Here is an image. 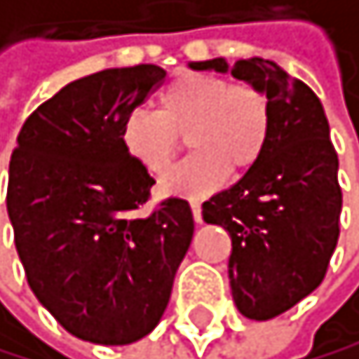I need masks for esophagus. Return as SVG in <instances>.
<instances>
[{
    "mask_svg": "<svg viewBox=\"0 0 359 359\" xmlns=\"http://www.w3.org/2000/svg\"><path fill=\"white\" fill-rule=\"evenodd\" d=\"M190 205H192V215H194V222H196V224H201V219H203V217H201V203H198L196 198H192V201H190Z\"/></svg>",
    "mask_w": 359,
    "mask_h": 359,
    "instance_id": "esophagus-1",
    "label": "esophagus"
}]
</instances>
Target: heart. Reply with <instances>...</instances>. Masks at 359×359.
Listing matches in <instances>:
<instances>
[{
  "instance_id": "heart-1",
  "label": "heart",
  "mask_w": 359,
  "mask_h": 359,
  "mask_svg": "<svg viewBox=\"0 0 359 359\" xmlns=\"http://www.w3.org/2000/svg\"><path fill=\"white\" fill-rule=\"evenodd\" d=\"M271 133L269 99L251 83L224 76L183 74L158 97V113H126L119 137L126 154L151 176H163L181 151L185 135L192 156L163 181V192L201 196L219 187L229 169L249 172Z\"/></svg>"
}]
</instances>
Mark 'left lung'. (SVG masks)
Here are the masks:
<instances>
[{"instance_id": "obj_1", "label": "left lung", "mask_w": 359, "mask_h": 359, "mask_svg": "<svg viewBox=\"0 0 359 359\" xmlns=\"http://www.w3.org/2000/svg\"><path fill=\"white\" fill-rule=\"evenodd\" d=\"M192 69L229 72L224 58ZM231 74L269 99L271 133L255 167L203 203V219L229 231L233 301L246 319L267 321L319 287L339 240L337 151L319 97L276 62L237 60Z\"/></svg>"}]
</instances>
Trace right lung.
I'll return each mask as SVG.
<instances>
[{"label": "right lung", "mask_w": 359, "mask_h": 359, "mask_svg": "<svg viewBox=\"0 0 359 359\" xmlns=\"http://www.w3.org/2000/svg\"><path fill=\"white\" fill-rule=\"evenodd\" d=\"M165 76L135 65L72 81L29 115L11 156L6 208L29 287L92 344L124 346L158 326L194 235L185 198L140 215L156 181L119 137Z\"/></svg>", "instance_id": "right-lung-1"}]
</instances>
